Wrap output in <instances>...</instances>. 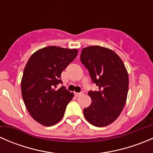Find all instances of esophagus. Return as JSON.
<instances>
[{
    "instance_id": "esophagus-1",
    "label": "esophagus",
    "mask_w": 153,
    "mask_h": 153,
    "mask_svg": "<svg viewBox=\"0 0 153 153\" xmlns=\"http://www.w3.org/2000/svg\"><path fill=\"white\" fill-rule=\"evenodd\" d=\"M84 93V91H81V92H75V95L76 97H78V96H80V95H83Z\"/></svg>"
}]
</instances>
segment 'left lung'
Here are the masks:
<instances>
[{
	"instance_id": "left-lung-1",
	"label": "left lung",
	"mask_w": 153,
	"mask_h": 153,
	"mask_svg": "<svg viewBox=\"0 0 153 153\" xmlns=\"http://www.w3.org/2000/svg\"><path fill=\"white\" fill-rule=\"evenodd\" d=\"M81 61L99 89L88 92L92 103L83 110L84 116L94 126H107L117 119L126 103L129 87L127 71L115 52L100 46L84 48Z\"/></svg>"
}]
</instances>
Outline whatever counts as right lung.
Listing matches in <instances>:
<instances>
[{
    "instance_id": "right-lung-1",
    "label": "right lung",
    "mask_w": 153,
    "mask_h": 153,
    "mask_svg": "<svg viewBox=\"0 0 153 153\" xmlns=\"http://www.w3.org/2000/svg\"><path fill=\"white\" fill-rule=\"evenodd\" d=\"M77 49L50 46L32 54L24 68L21 93L27 110L39 124L50 126L61 121L73 93L62 86L61 72L74 61Z\"/></svg>"
}]
</instances>
